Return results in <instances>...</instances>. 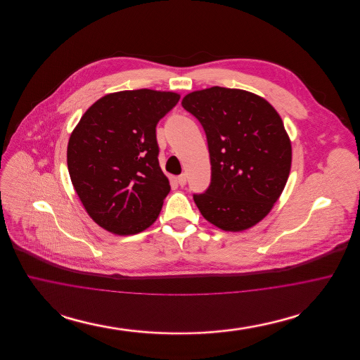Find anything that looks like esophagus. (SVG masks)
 <instances>
[{
	"label": "esophagus",
	"mask_w": 360,
	"mask_h": 360,
	"mask_svg": "<svg viewBox=\"0 0 360 360\" xmlns=\"http://www.w3.org/2000/svg\"><path fill=\"white\" fill-rule=\"evenodd\" d=\"M176 182L179 186H185L186 185V175L185 174H181L178 178H176Z\"/></svg>",
	"instance_id": "1"
}]
</instances>
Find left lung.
<instances>
[{
	"label": "left lung",
	"instance_id": "8db88e82",
	"mask_svg": "<svg viewBox=\"0 0 360 360\" xmlns=\"http://www.w3.org/2000/svg\"><path fill=\"white\" fill-rule=\"evenodd\" d=\"M201 122L212 165L210 186L194 194L209 223L241 232L260 223L286 186L291 141L274 106L255 93L213 86L182 98Z\"/></svg>",
	"mask_w": 360,
	"mask_h": 360
}]
</instances>
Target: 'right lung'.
<instances>
[{"instance_id": "1", "label": "right lung", "mask_w": 360, "mask_h": 360, "mask_svg": "<svg viewBox=\"0 0 360 360\" xmlns=\"http://www.w3.org/2000/svg\"><path fill=\"white\" fill-rule=\"evenodd\" d=\"M179 98L151 89L109 93L72 129L70 179L86 213L105 231L128 236L156 221L170 182L159 166L155 128Z\"/></svg>"}]
</instances>
